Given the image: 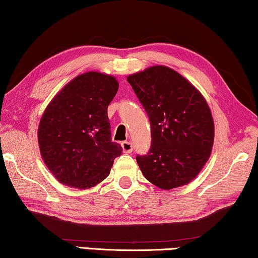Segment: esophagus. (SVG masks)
Listing matches in <instances>:
<instances>
[{"mask_svg": "<svg viewBox=\"0 0 258 258\" xmlns=\"http://www.w3.org/2000/svg\"><path fill=\"white\" fill-rule=\"evenodd\" d=\"M121 149H122V151H124V153L130 154L131 151L133 150V146L130 141H124V142H121Z\"/></svg>", "mask_w": 258, "mask_h": 258, "instance_id": "1", "label": "esophagus"}]
</instances>
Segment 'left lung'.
Instances as JSON below:
<instances>
[{"mask_svg": "<svg viewBox=\"0 0 258 258\" xmlns=\"http://www.w3.org/2000/svg\"><path fill=\"white\" fill-rule=\"evenodd\" d=\"M148 114L151 147L137 162L147 180L162 189L189 183L210 157L215 125L203 95L164 65L127 77Z\"/></svg>", "mask_w": 258, "mask_h": 258, "instance_id": "8db88e82", "label": "left lung"}]
</instances>
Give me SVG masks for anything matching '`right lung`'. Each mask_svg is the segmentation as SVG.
<instances>
[{
  "instance_id": "1",
  "label": "right lung",
  "mask_w": 258,
  "mask_h": 258,
  "mask_svg": "<svg viewBox=\"0 0 258 258\" xmlns=\"http://www.w3.org/2000/svg\"><path fill=\"white\" fill-rule=\"evenodd\" d=\"M118 87L114 77L89 71L65 85L47 105L38 128L39 148L44 164L63 185L96 186L120 156L108 118Z\"/></svg>"
}]
</instances>
